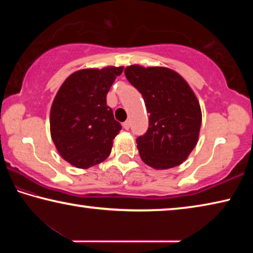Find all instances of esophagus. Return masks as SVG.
I'll list each match as a JSON object with an SVG mask.
<instances>
[{
  "mask_svg": "<svg viewBox=\"0 0 253 253\" xmlns=\"http://www.w3.org/2000/svg\"><path fill=\"white\" fill-rule=\"evenodd\" d=\"M123 126H124V128H125V129H129V127H130V122H129V121H126L125 123L123 124Z\"/></svg>",
  "mask_w": 253,
  "mask_h": 253,
  "instance_id": "1",
  "label": "esophagus"
}]
</instances>
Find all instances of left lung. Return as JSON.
Instances as JSON below:
<instances>
[{
  "label": "left lung",
  "instance_id": "1",
  "mask_svg": "<svg viewBox=\"0 0 253 253\" xmlns=\"http://www.w3.org/2000/svg\"><path fill=\"white\" fill-rule=\"evenodd\" d=\"M127 80L144 98L149 127L136 139L139 156L155 169L181 165L198 144L202 111L186 80L169 68L128 66Z\"/></svg>",
  "mask_w": 253,
  "mask_h": 253
}]
</instances>
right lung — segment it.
Instances as JSON below:
<instances>
[{
  "label": "right lung",
  "instance_id": "add662e5",
  "mask_svg": "<svg viewBox=\"0 0 253 253\" xmlns=\"http://www.w3.org/2000/svg\"><path fill=\"white\" fill-rule=\"evenodd\" d=\"M124 67L89 68L63 81L50 110V132L63 160L78 169L104 162L122 129L106 96Z\"/></svg>",
  "mask_w": 253,
  "mask_h": 253
}]
</instances>
